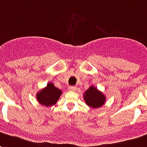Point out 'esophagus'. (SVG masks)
<instances>
[{"label":"esophagus","mask_w":147,"mask_h":147,"mask_svg":"<svg viewBox=\"0 0 147 147\" xmlns=\"http://www.w3.org/2000/svg\"><path fill=\"white\" fill-rule=\"evenodd\" d=\"M68 90H70V91H72V92H74V91H76V86H69Z\"/></svg>","instance_id":"esophagus-1"}]
</instances>
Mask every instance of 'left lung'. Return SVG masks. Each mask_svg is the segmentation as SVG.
I'll list each match as a JSON object with an SVG mask.
<instances>
[{
    "mask_svg": "<svg viewBox=\"0 0 147 147\" xmlns=\"http://www.w3.org/2000/svg\"><path fill=\"white\" fill-rule=\"evenodd\" d=\"M83 94V98L86 104L93 108L100 107L104 105L106 100L105 96L93 86H91Z\"/></svg>",
    "mask_w": 147,
    "mask_h": 147,
    "instance_id": "left-lung-1",
    "label": "left lung"
}]
</instances>
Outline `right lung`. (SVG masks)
<instances>
[{
	"label": "right lung",
	"mask_w": 147,
	"mask_h": 147,
	"mask_svg": "<svg viewBox=\"0 0 147 147\" xmlns=\"http://www.w3.org/2000/svg\"><path fill=\"white\" fill-rule=\"evenodd\" d=\"M61 93V90L55 87L52 82H49L46 87L38 92L36 99L41 105L50 107L57 103Z\"/></svg>",
	"instance_id": "right-lung-1"
}]
</instances>
